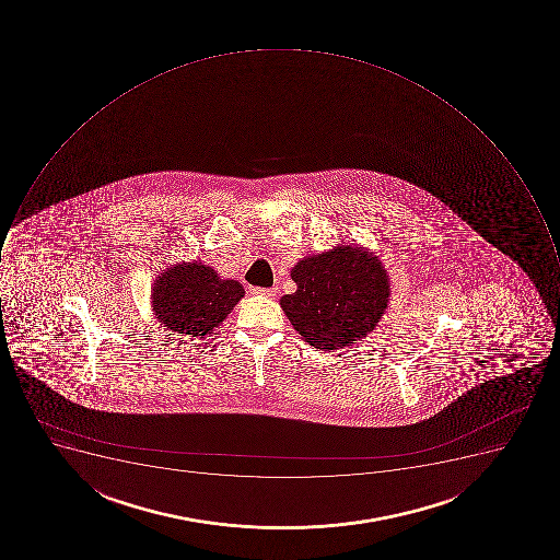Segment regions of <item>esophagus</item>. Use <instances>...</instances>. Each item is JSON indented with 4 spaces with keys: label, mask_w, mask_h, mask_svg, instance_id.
<instances>
[{
    "label": "esophagus",
    "mask_w": 560,
    "mask_h": 560,
    "mask_svg": "<svg viewBox=\"0 0 560 560\" xmlns=\"http://www.w3.org/2000/svg\"><path fill=\"white\" fill-rule=\"evenodd\" d=\"M277 287H269V289H262V287H252L250 292L254 295H266V298H275L277 295Z\"/></svg>",
    "instance_id": "1"
}]
</instances>
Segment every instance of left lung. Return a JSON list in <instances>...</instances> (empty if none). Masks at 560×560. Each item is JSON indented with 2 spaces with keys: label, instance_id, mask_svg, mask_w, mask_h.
Returning <instances> with one entry per match:
<instances>
[{
  "label": "left lung",
  "instance_id": "1",
  "mask_svg": "<svg viewBox=\"0 0 560 560\" xmlns=\"http://www.w3.org/2000/svg\"><path fill=\"white\" fill-rule=\"evenodd\" d=\"M295 292L280 300L301 338L320 350H338L365 338L384 317L390 278L375 252L338 245L291 269Z\"/></svg>",
  "mask_w": 560,
  "mask_h": 560
}]
</instances>
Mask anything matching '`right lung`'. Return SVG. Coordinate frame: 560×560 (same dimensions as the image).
I'll return each instance as SVG.
<instances>
[{
	"mask_svg": "<svg viewBox=\"0 0 560 560\" xmlns=\"http://www.w3.org/2000/svg\"><path fill=\"white\" fill-rule=\"evenodd\" d=\"M245 295L238 280L192 260L176 262L155 277L150 304L159 324L178 336L203 339L221 326Z\"/></svg>",
	"mask_w": 560,
	"mask_h": 560,
	"instance_id": "add662e5",
	"label": "right lung"
}]
</instances>
